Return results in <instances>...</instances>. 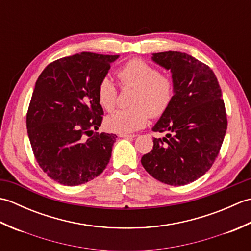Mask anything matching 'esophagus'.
Instances as JSON below:
<instances>
[{
    "label": "esophagus",
    "mask_w": 251,
    "mask_h": 251,
    "mask_svg": "<svg viewBox=\"0 0 251 251\" xmlns=\"http://www.w3.org/2000/svg\"><path fill=\"white\" fill-rule=\"evenodd\" d=\"M119 136L121 138H126V139H132V138L137 137V135H134V134H120Z\"/></svg>",
    "instance_id": "34e87169"
}]
</instances>
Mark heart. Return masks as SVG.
<instances>
[{"label":"heart","instance_id":"b5f03b06","mask_svg":"<svg viewBox=\"0 0 251 251\" xmlns=\"http://www.w3.org/2000/svg\"><path fill=\"white\" fill-rule=\"evenodd\" d=\"M123 86H134L129 109L116 110L105 117V128L119 134H129L143 128L150 116H162L173 102L175 87L173 79L161 75L156 68L141 59L126 62L117 71ZM99 104L106 111L115 106L117 90L108 76L101 78L97 87Z\"/></svg>","mask_w":251,"mask_h":251}]
</instances>
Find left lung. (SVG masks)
<instances>
[{
	"label": "left lung",
	"mask_w": 251,
	"mask_h": 251,
	"mask_svg": "<svg viewBox=\"0 0 251 251\" xmlns=\"http://www.w3.org/2000/svg\"><path fill=\"white\" fill-rule=\"evenodd\" d=\"M151 59L172 73L175 94L152 127L167 134L154 138L141 164L161 182L184 185L205 175L219 154L227 127L222 92L211 69L185 52H155Z\"/></svg>",
	"instance_id": "1"
}]
</instances>
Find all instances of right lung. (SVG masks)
Returning a JSON list of instances; mask_svg holds the SVG:
<instances>
[{"label": "right lung", "mask_w": 251, "mask_h": 251, "mask_svg": "<svg viewBox=\"0 0 251 251\" xmlns=\"http://www.w3.org/2000/svg\"><path fill=\"white\" fill-rule=\"evenodd\" d=\"M119 57L83 51L50 63L37 78L26 129L37 163L58 183H86L110 162L117 137L95 132L103 114L97 87Z\"/></svg>", "instance_id": "1"}]
</instances>
